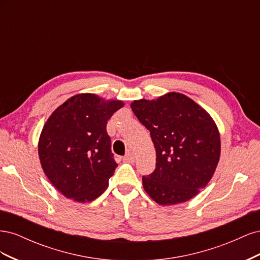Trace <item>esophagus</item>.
<instances>
[{"mask_svg": "<svg viewBox=\"0 0 260 260\" xmlns=\"http://www.w3.org/2000/svg\"><path fill=\"white\" fill-rule=\"evenodd\" d=\"M122 159L125 162H133V161H135V156H133L131 153H128L127 155L123 156Z\"/></svg>", "mask_w": 260, "mask_h": 260, "instance_id": "esophagus-1", "label": "esophagus"}]
</instances>
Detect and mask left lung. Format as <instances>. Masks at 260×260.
<instances>
[{"mask_svg":"<svg viewBox=\"0 0 260 260\" xmlns=\"http://www.w3.org/2000/svg\"><path fill=\"white\" fill-rule=\"evenodd\" d=\"M151 132L156 168L143 177L149 198L161 206L193 199L214 176L220 158V133L212 117L192 99L168 92L130 104Z\"/></svg>","mask_w":260,"mask_h":260,"instance_id":"obj_1","label":"left lung"}]
</instances>
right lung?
<instances>
[{
    "label": "right lung",
    "instance_id": "right-lung-1",
    "mask_svg": "<svg viewBox=\"0 0 260 260\" xmlns=\"http://www.w3.org/2000/svg\"><path fill=\"white\" fill-rule=\"evenodd\" d=\"M123 106L119 100L80 93L64 102L45 121L38 143L39 158L45 176L65 198L89 203L108 187L118 165L106 124Z\"/></svg>",
    "mask_w": 260,
    "mask_h": 260
}]
</instances>
